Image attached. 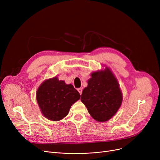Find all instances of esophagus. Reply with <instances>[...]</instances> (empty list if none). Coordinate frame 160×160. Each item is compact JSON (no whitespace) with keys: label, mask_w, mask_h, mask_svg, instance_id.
Returning a JSON list of instances; mask_svg holds the SVG:
<instances>
[{"label":"esophagus","mask_w":160,"mask_h":160,"mask_svg":"<svg viewBox=\"0 0 160 160\" xmlns=\"http://www.w3.org/2000/svg\"><path fill=\"white\" fill-rule=\"evenodd\" d=\"M78 91L79 93H80V95H82V88H78Z\"/></svg>","instance_id":"34e87169"}]
</instances>
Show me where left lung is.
Returning a JSON list of instances; mask_svg holds the SVG:
<instances>
[{
  "mask_svg": "<svg viewBox=\"0 0 160 160\" xmlns=\"http://www.w3.org/2000/svg\"><path fill=\"white\" fill-rule=\"evenodd\" d=\"M88 86L83 89L81 101L89 113L98 122H106L116 114L122 102V93L118 80L111 69L91 72Z\"/></svg>",
  "mask_w": 160,
  "mask_h": 160,
  "instance_id": "8db88e82",
  "label": "left lung"
}]
</instances>
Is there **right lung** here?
Masks as SVG:
<instances>
[{"label":"right lung","instance_id":"1","mask_svg":"<svg viewBox=\"0 0 160 160\" xmlns=\"http://www.w3.org/2000/svg\"><path fill=\"white\" fill-rule=\"evenodd\" d=\"M80 98V93L72 84H66L57 77L44 80L36 93L41 113L52 121L63 119L69 113L71 106Z\"/></svg>","mask_w":160,"mask_h":160}]
</instances>
